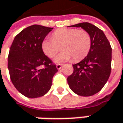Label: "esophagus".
Segmentation results:
<instances>
[{"label":"esophagus","instance_id":"esophagus-1","mask_svg":"<svg viewBox=\"0 0 123 123\" xmlns=\"http://www.w3.org/2000/svg\"><path fill=\"white\" fill-rule=\"evenodd\" d=\"M62 64H57V66H56L57 68L58 69V70H60V69L62 68Z\"/></svg>","mask_w":123,"mask_h":123}]
</instances>
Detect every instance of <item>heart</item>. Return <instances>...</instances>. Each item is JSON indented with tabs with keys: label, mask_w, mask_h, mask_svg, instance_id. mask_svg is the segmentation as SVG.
Here are the masks:
<instances>
[{
	"label": "heart",
	"mask_w": 123,
	"mask_h": 123,
	"mask_svg": "<svg viewBox=\"0 0 123 123\" xmlns=\"http://www.w3.org/2000/svg\"><path fill=\"white\" fill-rule=\"evenodd\" d=\"M91 37L87 31L76 29H61L53 33V37L45 38L42 49L46 55L53 57L61 49L63 50L54 59L55 63L67 62L73 57L79 61L85 57L91 48Z\"/></svg>",
	"instance_id": "obj_1"
}]
</instances>
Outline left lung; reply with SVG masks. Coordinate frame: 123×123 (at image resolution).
<instances>
[{
  "mask_svg": "<svg viewBox=\"0 0 123 123\" xmlns=\"http://www.w3.org/2000/svg\"><path fill=\"white\" fill-rule=\"evenodd\" d=\"M70 27H81L91 37V48L87 55L73 64V73L67 78L70 88L82 97L92 96L99 92L111 73V48L103 31L89 22Z\"/></svg>",
  "mask_w": 123,
  "mask_h": 123,
  "instance_id": "8db88e82",
  "label": "left lung"
}]
</instances>
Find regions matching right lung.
Instances as JSON below:
<instances>
[{
    "instance_id": "obj_1",
    "label": "right lung",
    "mask_w": 123,
    "mask_h": 123,
    "mask_svg": "<svg viewBox=\"0 0 123 123\" xmlns=\"http://www.w3.org/2000/svg\"><path fill=\"white\" fill-rule=\"evenodd\" d=\"M53 29L37 25L28 26L15 37L9 49L8 69L12 82L28 98L46 94L57 72L56 66L42 49V42Z\"/></svg>"
}]
</instances>
